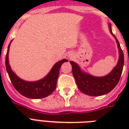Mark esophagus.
Listing matches in <instances>:
<instances>
[{"label": "esophagus", "mask_w": 129, "mask_h": 129, "mask_svg": "<svg viewBox=\"0 0 129 129\" xmlns=\"http://www.w3.org/2000/svg\"><path fill=\"white\" fill-rule=\"evenodd\" d=\"M68 58L70 59H73V55H69Z\"/></svg>", "instance_id": "34e87169"}]
</instances>
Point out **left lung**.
<instances>
[{"instance_id": "8db88e82", "label": "left lung", "mask_w": 129, "mask_h": 129, "mask_svg": "<svg viewBox=\"0 0 129 129\" xmlns=\"http://www.w3.org/2000/svg\"><path fill=\"white\" fill-rule=\"evenodd\" d=\"M109 30L111 35L116 39L119 57L116 66L108 75L102 77L92 76L82 70L76 63L70 61V63L72 66L73 76L78 89L86 95L98 96L108 94L117 85L122 74L124 66V55L118 39L112 33L110 24H109Z\"/></svg>"}]
</instances>
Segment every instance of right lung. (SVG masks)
<instances>
[{
  "mask_svg": "<svg viewBox=\"0 0 129 129\" xmlns=\"http://www.w3.org/2000/svg\"><path fill=\"white\" fill-rule=\"evenodd\" d=\"M10 42L7 49V53L5 59V64L7 73L9 74L11 82L15 88L23 96L32 99H39L49 96L56 88L57 80L59 74L60 69L63 63L68 61L66 59L59 61L53 66L50 72L46 76L41 80L35 82H28L23 80L15 74L11 70L9 61V52Z\"/></svg>",
  "mask_w": 129,
  "mask_h": 129,
  "instance_id": "add662e5",
  "label": "right lung"
}]
</instances>
